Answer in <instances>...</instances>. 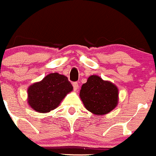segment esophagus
I'll return each instance as SVG.
<instances>
[{
	"label": "esophagus",
	"mask_w": 156,
	"mask_h": 156,
	"mask_svg": "<svg viewBox=\"0 0 156 156\" xmlns=\"http://www.w3.org/2000/svg\"><path fill=\"white\" fill-rule=\"evenodd\" d=\"M73 89L75 91H76V90H78V88H79V85H78V83H77L76 82L73 83Z\"/></svg>",
	"instance_id": "34e87169"
}]
</instances>
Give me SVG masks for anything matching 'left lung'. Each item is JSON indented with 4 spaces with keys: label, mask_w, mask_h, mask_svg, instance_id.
<instances>
[{
    "label": "left lung",
    "mask_w": 156,
    "mask_h": 156,
    "mask_svg": "<svg viewBox=\"0 0 156 156\" xmlns=\"http://www.w3.org/2000/svg\"><path fill=\"white\" fill-rule=\"evenodd\" d=\"M80 96L87 110L96 115H104L118 104L119 90L111 82L92 75L83 84Z\"/></svg>",
    "instance_id": "left-lung-1"
}]
</instances>
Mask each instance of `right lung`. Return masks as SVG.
<instances>
[{"label": "right lung", "instance_id": "1", "mask_svg": "<svg viewBox=\"0 0 156 156\" xmlns=\"http://www.w3.org/2000/svg\"><path fill=\"white\" fill-rule=\"evenodd\" d=\"M72 90L73 86L67 77L58 73H50L40 82L30 86L28 104L37 112H48L56 109Z\"/></svg>", "mask_w": 156, "mask_h": 156}]
</instances>
